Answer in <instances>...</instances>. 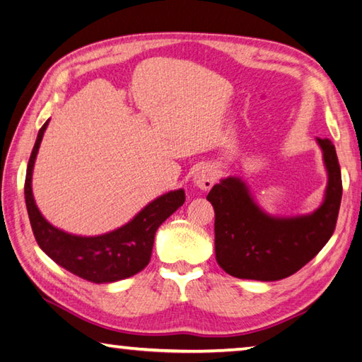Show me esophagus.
Returning <instances> with one entry per match:
<instances>
[{
  "instance_id": "obj_1",
  "label": "esophagus",
  "mask_w": 362,
  "mask_h": 362,
  "mask_svg": "<svg viewBox=\"0 0 362 362\" xmlns=\"http://www.w3.org/2000/svg\"><path fill=\"white\" fill-rule=\"evenodd\" d=\"M193 182H194V185L198 187V188H201V189H210V188L214 187V183H215L214 170L210 169V168H207V166L199 168L194 173Z\"/></svg>"
}]
</instances>
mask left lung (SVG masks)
<instances>
[{
    "mask_svg": "<svg viewBox=\"0 0 362 362\" xmlns=\"http://www.w3.org/2000/svg\"><path fill=\"white\" fill-rule=\"evenodd\" d=\"M327 187L321 206L299 216H272L255 202L247 183L228 177L207 194L215 210V258L238 279L275 281L298 272L318 255L336 229L341 175L336 147L317 137Z\"/></svg>",
    "mask_w": 362,
    "mask_h": 362,
    "instance_id": "left-lung-1",
    "label": "left lung"
}]
</instances>
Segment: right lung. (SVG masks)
Here are the masks:
<instances>
[{
	"label": "right lung",
	"instance_id": "add662e5",
	"mask_svg": "<svg viewBox=\"0 0 362 362\" xmlns=\"http://www.w3.org/2000/svg\"><path fill=\"white\" fill-rule=\"evenodd\" d=\"M49 120L39 129L26 168L25 202L33 234L42 252L58 266L93 284H112L141 272L152 256L155 233L185 202V192L174 189L153 199L127 225L101 235H76L44 218L33 196L31 179L36 155Z\"/></svg>",
	"mask_w": 362,
	"mask_h": 362
}]
</instances>
